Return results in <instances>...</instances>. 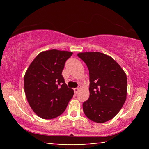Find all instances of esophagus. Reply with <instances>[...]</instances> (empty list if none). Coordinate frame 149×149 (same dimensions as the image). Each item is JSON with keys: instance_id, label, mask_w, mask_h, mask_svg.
<instances>
[{"instance_id": "esophagus-1", "label": "esophagus", "mask_w": 149, "mask_h": 149, "mask_svg": "<svg viewBox=\"0 0 149 149\" xmlns=\"http://www.w3.org/2000/svg\"><path fill=\"white\" fill-rule=\"evenodd\" d=\"M74 92H75V93H77L78 92V91L79 90V87L75 88V89H74Z\"/></svg>"}]
</instances>
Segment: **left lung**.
Listing matches in <instances>:
<instances>
[{
	"label": "left lung",
	"instance_id": "1",
	"mask_svg": "<svg viewBox=\"0 0 149 149\" xmlns=\"http://www.w3.org/2000/svg\"><path fill=\"white\" fill-rule=\"evenodd\" d=\"M89 69V98L83 104L85 116L95 122L104 123L120 112L127 96V76L120 65L99 52L77 54Z\"/></svg>",
	"mask_w": 149,
	"mask_h": 149
}]
</instances>
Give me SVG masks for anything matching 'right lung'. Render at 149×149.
Wrapping results in <instances>:
<instances>
[{
  "mask_svg": "<svg viewBox=\"0 0 149 149\" xmlns=\"http://www.w3.org/2000/svg\"><path fill=\"white\" fill-rule=\"evenodd\" d=\"M72 52L52 49L33 60L24 76V91L30 107L40 118L53 119L64 112L74 94L62 75Z\"/></svg>",
  "mask_w": 149,
  "mask_h": 149,
  "instance_id": "1",
  "label": "right lung"
}]
</instances>
